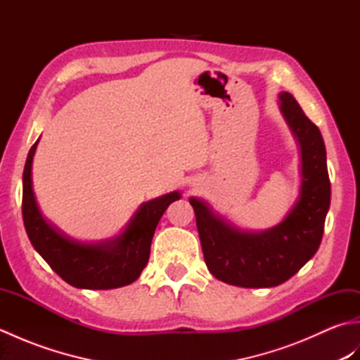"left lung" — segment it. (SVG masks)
I'll return each instance as SVG.
<instances>
[{
    "instance_id": "8db88e82",
    "label": "left lung",
    "mask_w": 360,
    "mask_h": 360,
    "mask_svg": "<svg viewBox=\"0 0 360 360\" xmlns=\"http://www.w3.org/2000/svg\"><path fill=\"white\" fill-rule=\"evenodd\" d=\"M280 110L302 153L300 198L280 224L263 232L243 231L207 202L190 198L205 264L227 285L278 286L314 257L322 241L331 201L323 137L289 93H280Z\"/></svg>"
}]
</instances>
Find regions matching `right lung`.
I'll return each instance as SVG.
<instances>
[{
    "label": "right lung",
    "mask_w": 360,
    "mask_h": 360,
    "mask_svg": "<svg viewBox=\"0 0 360 360\" xmlns=\"http://www.w3.org/2000/svg\"><path fill=\"white\" fill-rule=\"evenodd\" d=\"M38 141L29 150L22 173V221L34 249L52 271L74 288L114 289L136 281L148 263L151 240L160 217L181 195L172 192L143 202L116 238L101 243L70 238L38 210L30 178Z\"/></svg>",
    "instance_id": "add662e5"
}]
</instances>
